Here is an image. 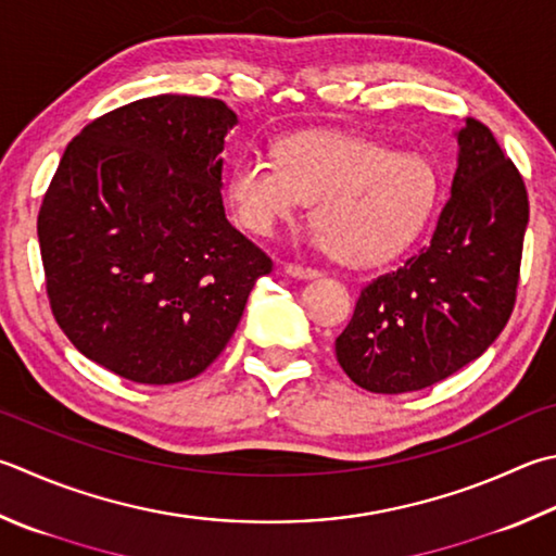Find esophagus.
<instances>
[{"label":"esophagus","mask_w":556,"mask_h":556,"mask_svg":"<svg viewBox=\"0 0 556 556\" xmlns=\"http://www.w3.org/2000/svg\"><path fill=\"white\" fill-rule=\"evenodd\" d=\"M286 274L292 278H300V280H309V278H317L319 270L309 268V266H300V264H286Z\"/></svg>","instance_id":"esophagus-1"}]
</instances>
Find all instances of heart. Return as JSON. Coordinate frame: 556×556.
<instances>
[{"mask_svg":"<svg viewBox=\"0 0 556 556\" xmlns=\"http://www.w3.org/2000/svg\"><path fill=\"white\" fill-rule=\"evenodd\" d=\"M227 195L254 235L292 223L307 201L319 244L351 266L400 256L431 219L441 176L421 154L394 152L361 135L314 130L280 140L278 156L247 154L229 172Z\"/></svg>","mask_w":556,"mask_h":556,"instance_id":"heart-1","label":"heart"}]
</instances>
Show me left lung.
I'll list each match as a JSON object with an SVG mask.
<instances>
[{
  "instance_id": "8db88e82",
  "label": "left lung",
  "mask_w": 556,
  "mask_h": 556,
  "mask_svg": "<svg viewBox=\"0 0 556 556\" xmlns=\"http://www.w3.org/2000/svg\"><path fill=\"white\" fill-rule=\"evenodd\" d=\"M457 169L435 232L361 290L337 361L363 390L416 392L479 358L516 305L530 217L522 176L484 123L457 130Z\"/></svg>"
}]
</instances>
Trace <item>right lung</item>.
<instances>
[{"label": "right lung", "instance_id": "obj_1", "mask_svg": "<svg viewBox=\"0 0 556 556\" xmlns=\"http://www.w3.org/2000/svg\"><path fill=\"white\" fill-rule=\"evenodd\" d=\"M225 101L162 93L91 121L38 213L52 317L79 353L140 384L191 380L274 270L227 223Z\"/></svg>", "mask_w": 556, "mask_h": 556}]
</instances>
